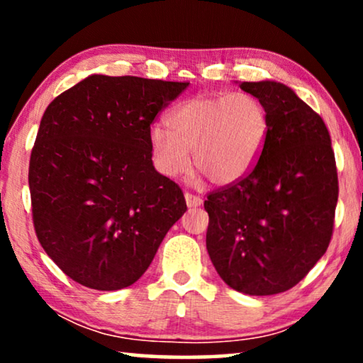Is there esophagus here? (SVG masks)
<instances>
[{
    "mask_svg": "<svg viewBox=\"0 0 363 363\" xmlns=\"http://www.w3.org/2000/svg\"><path fill=\"white\" fill-rule=\"evenodd\" d=\"M185 200H186V205L188 208H196V206H201L203 200L200 196L196 195H191V193H185Z\"/></svg>",
    "mask_w": 363,
    "mask_h": 363,
    "instance_id": "obj_1",
    "label": "esophagus"
}]
</instances>
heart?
<instances>
[{"label": "heart", "mask_w": 363, "mask_h": 363, "mask_svg": "<svg viewBox=\"0 0 363 363\" xmlns=\"http://www.w3.org/2000/svg\"><path fill=\"white\" fill-rule=\"evenodd\" d=\"M173 132L150 128L153 162L167 177H180L191 163L215 185H231L252 170L269 135V117L247 92L198 94L170 113Z\"/></svg>", "instance_id": "1"}]
</instances>
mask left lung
<instances>
[{
  "label": "left lung",
  "instance_id": "8db88e82",
  "mask_svg": "<svg viewBox=\"0 0 363 363\" xmlns=\"http://www.w3.org/2000/svg\"><path fill=\"white\" fill-rule=\"evenodd\" d=\"M269 117L264 150L250 175L213 191L206 250L231 289L272 296L294 287L324 256L339 198L324 121L291 87L241 82Z\"/></svg>",
  "mask_w": 363,
  "mask_h": 363
}]
</instances>
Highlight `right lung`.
Segmentation results:
<instances>
[{
    "label": "right lung",
    "mask_w": 363,
    "mask_h": 363,
    "mask_svg": "<svg viewBox=\"0 0 363 363\" xmlns=\"http://www.w3.org/2000/svg\"><path fill=\"white\" fill-rule=\"evenodd\" d=\"M188 84L92 74L44 112L29 162L34 230L79 284L132 286L186 211L180 186L153 167L148 135Z\"/></svg>",
    "instance_id": "right-lung-1"
}]
</instances>
